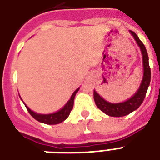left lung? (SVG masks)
Segmentation results:
<instances>
[{"mask_svg":"<svg viewBox=\"0 0 160 160\" xmlns=\"http://www.w3.org/2000/svg\"><path fill=\"white\" fill-rule=\"evenodd\" d=\"M129 33L134 37V41H136L137 45L139 46L142 54V60H143V79L140 83L139 88L133 96L128 99L124 102L120 103H110L108 102L105 99H103L95 90H94V100L95 105L104 112L107 115L111 117H122L130 114L131 112L136 110L143 103L147 93V90L150 84L151 79V71L149 68V56L147 53L146 48L142 41H140L134 31H129Z\"/></svg>","mask_w":160,"mask_h":160,"instance_id":"left-lung-1","label":"left lung"}]
</instances>
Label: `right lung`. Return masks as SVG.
<instances>
[{
	"label": "right lung",
	"mask_w": 160,
	"mask_h": 160,
	"mask_svg": "<svg viewBox=\"0 0 160 160\" xmlns=\"http://www.w3.org/2000/svg\"><path fill=\"white\" fill-rule=\"evenodd\" d=\"M79 90H80V87L77 88L74 91L72 95L70 96V100H68L67 103L60 110H58V111L55 112V113H51V114H38V113H36L33 110H31L28 106H26L25 103H23L25 106L26 107L28 112L30 113V114L33 117L34 119H36L37 121L46 124H57L65 120L68 118V116L70 115V111L73 109V105H74L75 96L76 95V93L79 91ZM20 98H21V96H20ZM21 100H22V99H21Z\"/></svg>",
	"instance_id": "add662e5"
}]
</instances>
